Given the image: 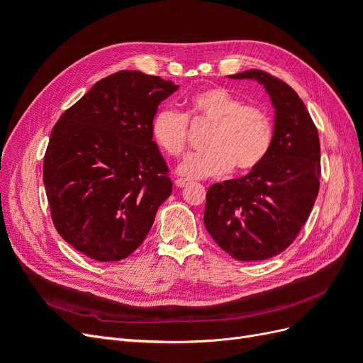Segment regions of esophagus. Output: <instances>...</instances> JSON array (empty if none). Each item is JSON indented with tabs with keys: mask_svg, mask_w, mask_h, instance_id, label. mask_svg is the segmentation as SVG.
I'll list each match as a JSON object with an SVG mask.
<instances>
[{
	"mask_svg": "<svg viewBox=\"0 0 363 363\" xmlns=\"http://www.w3.org/2000/svg\"><path fill=\"white\" fill-rule=\"evenodd\" d=\"M174 183H175V186H177V188H186V186L189 184L188 180H183V179H177Z\"/></svg>",
	"mask_w": 363,
	"mask_h": 363,
	"instance_id": "1",
	"label": "esophagus"
}]
</instances>
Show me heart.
Here are the masks:
<instances>
[{"mask_svg": "<svg viewBox=\"0 0 363 363\" xmlns=\"http://www.w3.org/2000/svg\"><path fill=\"white\" fill-rule=\"evenodd\" d=\"M189 119L211 121L203 144L206 148L186 155L177 171L184 179L219 177L235 164L250 171L265 159L272 142V124L268 115L256 106L244 104L225 87L213 86L194 94L188 101ZM174 108L163 107L151 121L156 144L171 156L184 150L188 119Z\"/></svg>", "mask_w": 363, "mask_h": 363, "instance_id": "obj_1", "label": "heart"}]
</instances>
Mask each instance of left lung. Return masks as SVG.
Masks as SVG:
<instances>
[{
  "label": "left lung",
  "mask_w": 363,
  "mask_h": 363,
  "mask_svg": "<svg viewBox=\"0 0 363 363\" xmlns=\"http://www.w3.org/2000/svg\"><path fill=\"white\" fill-rule=\"evenodd\" d=\"M228 77L265 87L274 107L272 142L265 159L244 177L208 188L204 225L233 259L265 260L294 242L312 212L321 179L320 138L289 84L260 69Z\"/></svg>",
  "instance_id": "obj_1"
}]
</instances>
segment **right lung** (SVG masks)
I'll return each mask as SVG.
<instances>
[{
	"mask_svg": "<svg viewBox=\"0 0 363 363\" xmlns=\"http://www.w3.org/2000/svg\"><path fill=\"white\" fill-rule=\"evenodd\" d=\"M177 89L156 75L118 71L96 82L54 125L43 157L51 218L59 235L87 257L130 256L171 195L151 121Z\"/></svg>",
	"mask_w": 363,
	"mask_h": 363,
	"instance_id": "obj_1",
	"label": "right lung"
}]
</instances>
